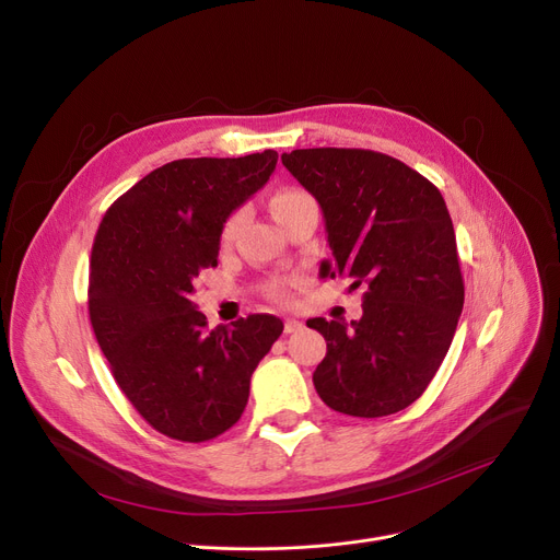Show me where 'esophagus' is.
Here are the masks:
<instances>
[{
    "label": "esophagus",
    "mask_w": 560,
    "mask_h": 560,
    "mask_svg": "<svg viewBox=\"0 0 560 560\" xmlns=\"http://www.w3.org/2000/svg\"><path fill=\"white\" fill-rule=\"evenodd\" d=\"M304 328V324L300 319H285L283 322V332L285 335H292V332H300Z\"/></svg>",
    "instance_id": "esophagus-1"
}]
</instances>
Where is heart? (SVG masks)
Segmentation results:
<instances>
[{
	"mask_svg": "<svg viewBox=\"0 0 560 560\" xmlns=\"http://www.w3.org/2000/svg\"><path fill=\"white\" fill-rule=\"evenodd\" d=\"M306 198H311V196H306L304 191L283 189V191L275 194V198H272V213H275L277 220H279L290 207H294L296 202H302V200H306ZM243 218H245V209L234 211V213L225 220V225H222V238L228 241V238L236 232V228L241 225ZM272 294H275V296H285V288H283V285H275V288H272Z\"/></svg>",
	"mask_w": 560,
	"mask_h": 560,
	"instance_id": "b5f03b06",
	"label": "heart"
}]
</instances>
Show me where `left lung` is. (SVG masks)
Wrapping results in <instances>:
<instances>
[{"label":"left lung","mask_w":560,"mask_h":560,"mask_svg":"<svg viewBox=\"0 0 560 560\" xmlns=\"http://www.w3.org/2000/svg\"><path fill=\"white\" fill-rule=\"evenodd\" d=\"M281 162L322 207L330 277L366 285L358 322H306L326 340L315 389L349 417L400 412L434 378L464 308L448 207L432 182L383 153L302 148Z\"/></svg>","instance_id":"8db88e82"}]
</instances>
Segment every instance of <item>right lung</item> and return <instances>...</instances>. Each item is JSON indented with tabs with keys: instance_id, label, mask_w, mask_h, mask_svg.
<instances>
[{
	"instance_id": "right-lung-1",
	"label": "right lung",
	"mask_w": 560,
	"mask_h": 560,
	"mask_svg": "<svg viewBox=\"0 0 560 560\" xmlns=\"http://www.w3.org/2000/svg\"><path fill=\"white\" fill-rule=\"evenodd\" d=\"M277 151L175 160L112 205L90 264V322L112 374L158 432L200 443L230 430L256 364L283 330L249 315L207 330L194 279L218 266L225 220L264 186Z\"/></svg>"
}]
</instances>
